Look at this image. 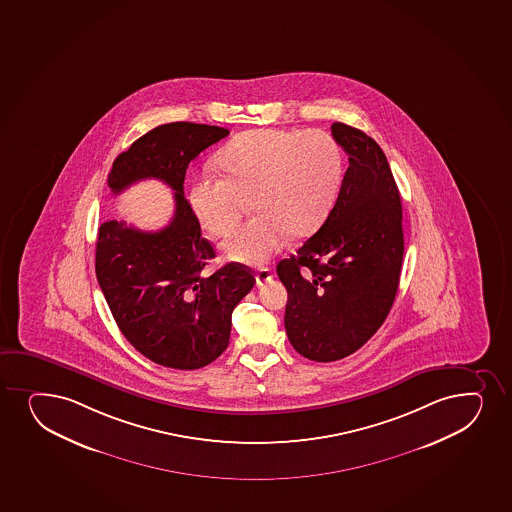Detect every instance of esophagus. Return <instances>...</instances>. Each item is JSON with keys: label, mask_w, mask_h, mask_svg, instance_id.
I'll return each mask as SVG.
<instances>
[{"label": "esophagus", "mask_w": 512, "mask_h": 512, "mask_svg": "<svg viewBox=\"0 0 512 512\" xmlns=\"http://www.w3.org/2000/svg\"><path fill=\"white\" fill-rule=\"evenodd\" d=\"M271 278H273V273H271L270 268H258L256 270V283H258V287H263L265 283L270 282Z\"/></svg>", "instance_id": "esophagus-1"}]
</instances>
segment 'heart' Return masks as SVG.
Listing matches in <instances>:
<instances>
[{
    "instance_id": "b5f03b06",
    "label": "heart",
    "mask_w": 512,
    "mask_h": 512,
    "mask_svg": "<svg viewBox=\"0 0 512 512\" xmlns=\"http://www.w3.org/2000/svg\"><path fill=\"white\" fill-rule=\"evenodd\" d=\"M224 176L203 171L189 186L194 217L213 235L234 229L244 200L254 217L224 242L229 259L261 265L290 237L316 232L328 218L343 181V152L326 131L261 128L218 153Z\"/></svg>"
}]
</instances>
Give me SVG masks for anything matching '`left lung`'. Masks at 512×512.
<instances>
[{
    "mask_svg": "<svg viewBox=\"0 0 512 512\" xmlns=\"http://www.w3.org/2000/svg\"><path fill=\"white\" fill-rule=\"evenodd\" d=\"M331 135L350 164L338 200L323 227L277 266L288 340L316 362L345 359L381 328L405 253L400 191L381 147L348 124H331Z\"/></svg>",
    "mask_w": 512,
    "mask_h": 512,
    "instance_id": "left-lung-1",
    "label": "left lung"
}]
</instances>
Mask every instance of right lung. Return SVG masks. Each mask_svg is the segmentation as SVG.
Segmentation results:
<instances>
[{
    "label": "right lung",
    "mask_w": 512,
    "mask_h": 512,
    "mask_svg": "<svg viewBox=\"0 0 512 512\" xmlns=\"http://www.w3.org/2000/svg\"><path fill=\"white\" fill-rule=\"evenodd\" d=\"M227 135L208 124H162L118 155L107 179L114 194L150 177L174 189L176 210L167 227L145 232L107 220L95 247L100 290L124 338L171 369H200L224 353L232 311L256 283L239 263L203 273L215 251L184 196L189 162Z\"/></svg>",
    "instance_id": "right-lung-1"
}]
</instances>
